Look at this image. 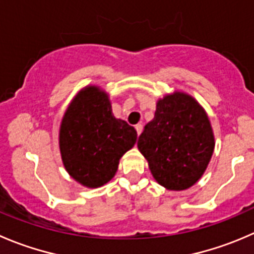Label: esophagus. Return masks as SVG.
Listing matches in <instances>:
<instances>
[{"mask_svg":"<svg viewBox=\"0 0 254 254\" xmlns=\"http://www.w3.org/2000/svg\"><path fill=\"white\" fill-rule=\"evenodd\" d=\"M135 129H136L137 135H140V134H141V131H142V124H136V125H135Z\"/></svg>","mask_w":254,"mask_h":254,"instance_id":"esophagus-1","label":"esophagus"}]
</instances>
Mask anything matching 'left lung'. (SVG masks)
<instances>
[{
    "label": "left lung",
    "instance_id": "left-lung-1",
    "mask_svg": "<svg viewBox=\"0 0 254 254\" xmlns=\"http://www.w3.org/2000/svg\"><path fill=\"white\" fill-rule=\"evenodd\" d=\"M137 147L161 186L182 191L193 186L207 169L215 136L197 100L175 92L157 100L154 119L145 125Z\"/></svg>",
    "mask_w": 254,
    "mask_h": 254
}]
</instances>
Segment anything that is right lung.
<instances>
[{
    "instance_id": "add662e5",
    "label": "right lung",
    "mask_w": 254,
    "mask_h": 254,
    "mask_svg": "<svg viewBox=\"0 0 254 254\" xmlns=\"http://www.w3.org/2000/svg\"><path fill=\"white\" fill-rule=\"evenodd\" d=\"M136 139V130L113 115L109 95L97 85H88L75 95L62 119V161L75 181L97 189L114 177L119 160Z\"/></svg>"
}]
</instances>
